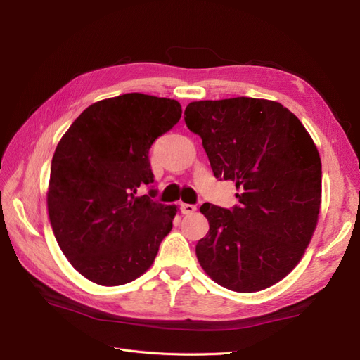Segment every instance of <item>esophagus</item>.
I'll use <instances>...</instances> for the list:
<instances>
[{"instance_id":"esophagus-1","label":"esophagus","mask_w":360,"mask_h":360,"mask_svg":"<svg viewBox=\"0 0 360 360\" xmlns=\"http://www.w3.org/2000/svg\"><path fill=\"white\" fill-rule=\"evenodd\" d=\"M195 210H197V205H193V204H181L183 214H192V213H195Z\"/></svg>"}]
</instances>
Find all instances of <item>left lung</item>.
<instances>
[{
    "mask_svg": "<svg viewBox=\"0 0 360 360\" xmlns=\"http://www.w3.org/2000/svg\"><path fill=\"white\" fill-rule=\"evenodd\" d=\"M184 115L214 177L234 181L240 202L201 205L210 225L195 248L201 267L237 292L275 285L299 264L319 222L321 160L311 135L285 106L252 97L191 102Z\"/></svg>",
    "mask_w": 360,
    "mask_h": 360,
    "instance_id": "left-lung-1",
    "label": "left lung"
}]
</instances>
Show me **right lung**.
<instances>
[{
	"instance_id": "1",
	"label": "right lung",
	"mask_w": 360,
	"mask_h": 360,
	"mask_svg": "<svg viewBox=\"0 0 360 360\" xmlns=\"http://www.w3.org/2000/svg\"><path fill=\"white\" fill-rule=\"evenodd\" d=\"M181 117L177 101L127 93L90 105L63 135L51 163L48 213L69 263L94 284L123 285L153 264L176 205L148 195V150Z\"/></svg>"
}]
</instances>
